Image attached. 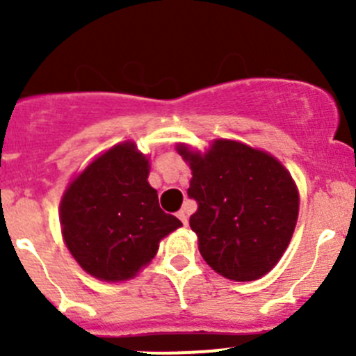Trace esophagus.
<instances>
[{
  "label": "esophagus",
  "instance_id": "34e87169",
  "mask_svg": "<svg viewBox=\"0 0 356 356\" xmlns=\"http://www.w3.org/2000/svg\"><path fill=\"white\" fill-rule=\"evenodd\" d=\"M177 217L179 218H181V222H182V224H188V208H182V210H179V213H177Z\"/></svg>",
  "mask_w": 356,
  "mask_h": 356
}]
</instances>
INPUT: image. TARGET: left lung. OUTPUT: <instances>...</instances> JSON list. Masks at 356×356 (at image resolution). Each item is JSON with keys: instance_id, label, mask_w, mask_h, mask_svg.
<instances>
[{"instance_id": "1", "label": "left lung", "mask_w": 356, "mask_h": 356, "mask_svg": "<svg viewBox=\"0 0 356 356\" xmlns=\"http://www.w3.org/2000/svg\"><path fill=\"white\" fill-rule=\"evenodd\" d=\"M193 170L188 196L198 203L189 225L201 257L224 277L254 281L288 248L298 220L296 186L268 153L218 139L207 155L179 145Z\"/></svg>"}]
</instances>
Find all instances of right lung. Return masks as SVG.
Listing matches in <instances>:
<instances>
[{"label": "right lung", "instance_id": "add662e5", "mask_svg": "<svg viewBox=\"0 0 356 356\" xmlns=\"http://www.w3.org/2000/svg\"><path fill=\"white\" fill-rule=\"evenodd\" d=\"M148 174V158L122 143L68 186L60 204L63 239L88 274L110 282L134 277L160 239L182 225L160 208Z\"/></svg>", "mask_w": 356, "mask_h": 356}]
</instances>
